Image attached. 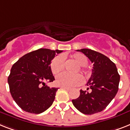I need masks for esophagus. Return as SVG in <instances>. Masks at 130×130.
<instances>
[{
  "label": "esophagus",
  "instance_id": "obj_1",
  "mask_svg": "<svg viewBox=\"0 0 130 130\" xmlns=\"http://www.w3.org/2000/svg\"><path fill=\"white\" fill-rule=\"evenodd\" d=\"M63 89H65L66 90H70V88L69 87H61Z\"/></svg>",
  "mask_w": 130,
  "mask_h": 130
}]
</instances>
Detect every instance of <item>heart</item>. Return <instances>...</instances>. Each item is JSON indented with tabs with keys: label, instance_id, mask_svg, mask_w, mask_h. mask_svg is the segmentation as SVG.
<instances>
[{
	"label": "heart",
	"instance_id": "1",
	"mask_svg": "<svg viewBox=\"0 0 130 130\" xmlns=\"http://www.w3.org/2000/svg\"><path fill=\"white\" fill-rule=\"evenodd\" d=\"M71 59L73 61L75 62L79 66H80L79 70L83 73L85 75H87L88 72L84 68L85 66L87 65L88 60L85 55L81 53H76L72 55ZM65 67V62L64 59L62 56H57L52 60L51 63V71L54 75H57L61 72ZM83 77L81 75L77 74L74 75L67 74V73H61L59 75L56 79V83L58 85L61 87H71L80 85L83 82Z\"/></svg>",
	"mask_w": 130,
	"mask_h": 130
}]
</instances>
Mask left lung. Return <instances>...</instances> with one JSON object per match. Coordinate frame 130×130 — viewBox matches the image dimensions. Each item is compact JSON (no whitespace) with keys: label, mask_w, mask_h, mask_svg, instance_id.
I'll list each match as a JSON object with an SVG mask.
<instances>
[{"label":"left lung","mask_w":130,"mask_h":130,"mask_svg":"<svg viewBox=\"0 0 130 130\" xmlns=\"http://www.w3.org/2000/svg\"><path fill=\"white\" fill-rule=\"evenodd\" d=\"M77 51L87 56L93 65L91 76L87 83L91 91L88 92L81 89L79 97L73 100L72 103L80 112L94 114L105 109L115 98L120 76L115 63L104 55L89 48Z\"/></svg>","instance_id":"1"}]
</instances>
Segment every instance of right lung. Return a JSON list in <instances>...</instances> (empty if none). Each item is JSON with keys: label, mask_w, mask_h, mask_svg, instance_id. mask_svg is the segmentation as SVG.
<instances>
[{"label": "right lung", "mask_w": 130, "mask_h": 130, "mask_svg": "<svg viewBox=\"0 0 130 130\" xmlns=\"http://www.w3.org/2000/svg\"><path fill=\"white\" fill-rule=\"evenodd\" d=\"M62 51L39 48L25 55L12 65L8 77L9 89L23 110L39 114L52 105L58 88H51L45 82L55 80L51 61Z\"/></svg>", "instance_id": "add662e5"}]
</instances>
